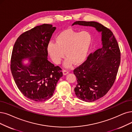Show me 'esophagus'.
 <instances>
[{
    "mask_svg": "<svg viewBox=\"0 0 132 132\" xmlns=\"http://www.w3.org/2000/svg\"><path fill=\"white\" fill-rule=\"evenodd\" d=\"M63 75H66L68 74V73H69V71L64 69V70H63Z\"/></svg>",
    "mask_w": 132,
    "mask_h": 132,
    "instance_id": "1",
    "label": "esophagus"
}]
</instances>
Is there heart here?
Instances as JSON below:
<instances>
[{"label":"heart","mask_w":132,"mask_h":132,"mask_svg":"<svg viewBox=\"0 0 132 132\" xmlns=\"http://www.w3.org/2000/svg\"><path fill=\"white\" fill-rule=\"evenodd\" d=\"M55 42L48 44L47 50L52 60L57 64L61 62L65 56L67 57L64 66L70 68L73 63H81L87 55L92 43V37L88 31L81 32L68 29L58 35Z\"/></svg>","instance_id":"b5f03b06"}]
</instances>
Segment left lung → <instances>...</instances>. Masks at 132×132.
Returning <instances> with one entry per match:
<instances>
[{"instance_id": "left-lung-1", "label": "left lung", "mask_w": 132, "mask_h": 132, "mask_svg": "<svg viewBox=\"0 0 132 132\" xmlns=\"http://www.w3.org/2000/svg\"><path fill=\"white\" fill-rule=\"evenodd\" d=\"M92 26L101 33L102 46L89 55L73 70L77 84L74 89L78 98L93 102L104 96L115 82L120 64V51L113 32L96 22L76 21L72 24Z\"/></svg>"}]
</instances>
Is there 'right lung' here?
Instances as JSON below:
<instances>
[{"instance_id":"add662e5","label":"right lung","mask_w":132,"mask_h":132,"mask_svg":"<svg viewBox=\"0 0 132 132\" xmlns=\"http://www.w3.org/2000/svg\"><path fill=\"white\" fill-rule=\"evenodd\" d=\"M56 29L51 24L37 26L20 35L13 48L11 70L15 83L25 97L36 102L50 98L63 76L61 68L48 60L47 47Z\"/></svg>"}]
</instances>
